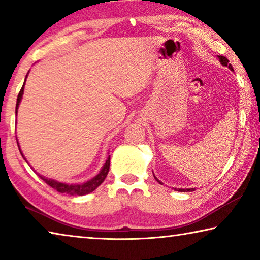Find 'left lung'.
Here are the masks:
<instances>
[{"instance_id":"8db88e82","label":"left lung","mask_w":260,"mask_h":260,"mask_svg":"<svg viewBox=\"0 0 260 260\" xmlns=\"http://www.w3.org/2000/svg\"><path fill=\"white\" fill-rule=\"evenodd\" d=\"M218 57H219L220 63H221V64L223 65V67H228V68H230V69L232 70V71H233V67L230 64V60H228L225 56H218ZM155 179L157 180L158 182L161 183V182L159 181V180H158L156 177H155ZM161 184H162V183H161ZM178 190H179V191H192V190H195V189H193V188H190V189H181V188H180V189H178Z\"/></svg>"}]
</instances>
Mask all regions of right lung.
I'll use <instances>...</instances> for the list:
<instances>
[{"label": "right lung", "instance_id": "add662e5", "mask_svg": "<svg viewBox=\"0 0 260 260\" xmlns=\"http://www.w3.org/2000/svg\"><path fill=\"white\" fill-rule=\"evenodd\" d=\"M27 77V76H26ZM26 81V79H25ZM24 86H25V82L23 87H21V89L18 94V98H17V104H16V116H17V110H18L19 107V103L21 101V98H23V94H24ZM18 143V142H17ZM18 148H19V151L21 153V156L24 157L23 152L20 150V147H19V143H18ZM24 159L26 160V158L24 157ZM109 169H110V156L108 157L107 161L104 162V165L102 167V170L100 171V173L94 177L93 179L88 180L87 182H83V183H76V184H69V183H63V182H58L56 181V180H52V179H48L42 177V175L39 174V177H40L43 181H45L47 184H49L51 188L56 189L58 192H65V193H69V195H78V196H82V195H87V193H89L91 191H94L96 188L99 186H101V183H102L105 178H107V175L109 173Z\"/></svg>", "mask_w": 260, "mask_h": 260}]
</instances>
